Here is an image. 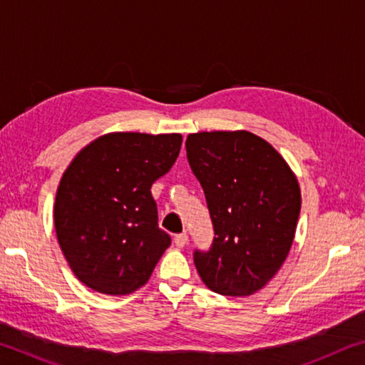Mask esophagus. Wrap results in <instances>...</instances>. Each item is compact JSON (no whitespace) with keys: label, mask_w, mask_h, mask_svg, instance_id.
I'll return each mask as SVG.
<instances>
[{"label":"esophagus","mask_w":365,"mask_h":365,"mask_svg":"<svg viewBox=\"0 0 365 365\" xmlns=\"http://www.w3.org/2000/svg\"><path fill=\"white\" fill-rule=\"evenodd\" d=\"M174 243L178 246V248H183V246L188 243V237H187V233H178V235H175Z\"/></svg>","instance_id":"obj_1"}]
</instances>
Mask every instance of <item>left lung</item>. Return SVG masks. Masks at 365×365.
Listing matches in <instances>:
<instances>
[{
    "label": "left lung",
    "mask_w": 365,
    "mask_h": 365,
    "mask_svg": "<svg viewBox=\"0 0 365 365\" xmlns=\"http://www.w3.org/2000/svg\"><path fill=\"white\" fill-rule=\"evenodd\" d=\"M185 146L215 235L209 251H195L197 274L219 294L256 293L293 245L301 211L296 175L274 146L246 130L191 133Z\"/></svg>",
    "instance_id": "1"
}]
</instances>
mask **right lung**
<instances>
[{"instance_id": "right-lung-1", "label": "right lung", "mask_w": 365, "mask_h": 365, "mask_svg": "<svg viewBox=\"0 0 365 365\" xmlns=\"http://www.w3.org/2000/svg\"><path fill=\"white\" fill-rule=\"evenodd\" d=\"M180 133H108L72 159L54 201L61 251L77 279L104 294L150 280L170 237L158 225L151 185L168 174Z\"/></svg>"}]
</instances>
